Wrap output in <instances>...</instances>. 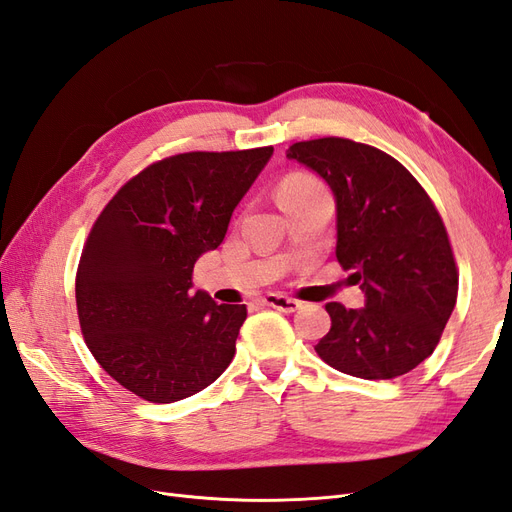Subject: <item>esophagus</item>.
Listing matches in <instances>:
<instances>
[{"label": "esophagus", "mask_w": 512, "mask_h": 512, "mask_svg": "<svg viewBox=\"0 0 512 512\" xmlns=\"http://www.w3.org/2000/svg\"><path fill=\"white\" fill-rule=\"evenodd\" d=\"M262 303L273 307V309H280V312H286V314L297 312V309L301 307V303L297 299H290V297H284V294H275V292L265 294V299H262Z\"/></svg>", "instance_id": "obj_1"}]
</instances>
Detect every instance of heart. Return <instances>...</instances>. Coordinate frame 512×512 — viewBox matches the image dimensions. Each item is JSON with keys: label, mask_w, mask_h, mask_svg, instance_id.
Masks as SVG:
<instances>
[{"label": "heart", "mask_w": 512, "mask_h": 512, "mask_svg": "<svg viewBox=\"0 0 512 512\" xmlns=\"http://www.w3.org/2000/svg\"><path fill=\"white\" fill-rule=\"evenodd\" d=\"M312 185H316V181H314L312 177L303 175V173H294V175H288V177L280 183V194L305 190V188H312Z\"/></svg>", "instance_id": "1"}]
</instances>
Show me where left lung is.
Returning <instances> with one entry per match:
<instances>
[{
	"instance_id": "left-lung-1",
	"label": "left lung",
	"mask_w": 512,
	"mask_h": 512,
	"mask_svg": "<svg viewBox=\"0 0 512 512\" xmlns=\"http://www.w3.org/2000/svg\"><path fill=\"white\" fill-rule=\"evenodd\" d=\"M286 156L331 185L335 256L367 299L361 309L327 303L331 331L318 356L363 380L408 374L436 350L457 301L459 273L436 205L404 164L350 138L301 141Z\"/></svg>"
}]
</instances>
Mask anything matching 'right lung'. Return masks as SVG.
I'll return each mask as SVG.
<instances>
[{"label": "right lung", "mask_w": 512, "mask_h": 512, "mask_svg": "<svg viewBox=\"0 0 512 512\" xmlns=\"http://www.w3.org/2000/svg\"><path fill=\"white\" fill-rule=\"evenodd\" d=\"M273 147L190 151L149 164L108 200L76 269L85 344L108 376L151 404L218 380L235 356L245 305L192 288Z\"/></svg>", "instance_id": "obj_1"}]
</instances>
